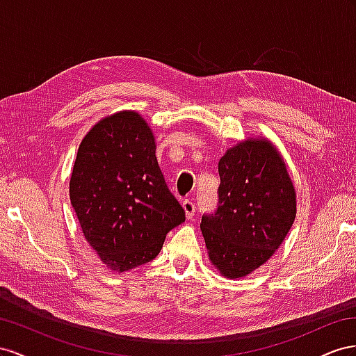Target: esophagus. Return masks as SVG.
Returning a JSON list of instances; mask_svg holds the SVG:
<instances>
[{
    "mask_svg": "<svg viewBox=\"0 0 356 356\" xmlns=\"http://www.w3.org/2000/svg\"><path fill=\"white\" fill-rule=\"evenodd\" d=\"M181 207H184L185 215H186L188 219H191L192 216H194V213H195V204H194V202L189 201V200H184V201H181Z\"/></svg>",
    "mask_w": 356,
    "mask_h": 356,
    "instance_id": "obj_1",
    "label": "esophagus"
}]
</instances>
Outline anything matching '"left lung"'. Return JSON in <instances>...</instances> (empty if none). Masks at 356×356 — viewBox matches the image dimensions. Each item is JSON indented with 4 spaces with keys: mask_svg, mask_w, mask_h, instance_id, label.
Returning a JSON list of instances; mask_svg holds the SVG:
<instances>
[{
    "mask_svg": "<svg viewBox=\"0 0 356 356\" xmlns=\"http://www.w3.org/2000/svg\"><path fill=\"white\" fill-rule=\"evenodd\" d=\"M219 206L202 216L209 261L223 277L240 279L266 264L297 215L296 186L279 149L248 137L219 161Z\"/></svg>",
    "mask_w": 356,
    "mask_h": 356,
    "instance_id": "left-lung-1",
    "label": "left lung"
}]
</instances>
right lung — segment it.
<instances>
[{
    "mask_svg": "<svg viewBox=\"0 0 356 356\" xmlns=\"http://www.w3.org/2000/svg\"><path fill=\"white\" fill-rule=\"evenodd\" d=\"M70 200L89 246L125 273L156 258L185 210L162 176L154 131L138 111L99 119L80 141Z\"/></svg>",
    "mask_w": 356,
    "mask_h": 356,
    "instance_id": "add662e5",
    "label": "right lung"
}]
</instances>
